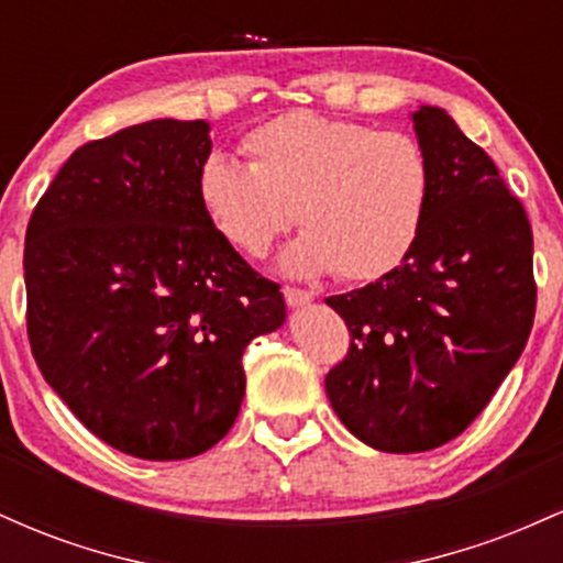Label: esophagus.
I'll return each instance as SVG.
<instances>
[{
  "instance_id": "obj_1",
  "label": "esophagus",
  "mask_w": 563,
  "mask_h": 563,
  "mask_svg": "<svg viewBox=\"0 0 563 563\" xmlns=\"http://www.w3.org/2000/svg\"><path fill=\"white\" fill-rule=\"evenodd\" d=\"M283 296H286L288 307H303V303H309L314 299L312 290H301V288H294V286L283 288Z\"/></svg>"
}]
</instances>
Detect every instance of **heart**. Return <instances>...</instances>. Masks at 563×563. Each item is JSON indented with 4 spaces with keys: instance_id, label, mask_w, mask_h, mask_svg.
<instances>
[{
    "instance_id": "b5f03b06",
    "label": "heart",
    "mask_w": 563,
    "mask_h": 563,
    "mask_svg": "<svg viewBox=\"0 0 563 563\" xmlns=\"http://www.w3.org/2000/svg\"><path fill=\"white\" fill-rule=\"evenodd\" d=\"M243 153L249 166L222 156L200 166L198 200L245 256L267 254L296 211L307 232L283 267L365 283L399 267L421 235L431 166L412 134L296 111L254 129Z\"/></svg>"
}]
</instances>
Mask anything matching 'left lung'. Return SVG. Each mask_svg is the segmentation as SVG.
Returning a JSON list of instances; mask_svg holds the SVG:
<instances>
[{
  "label": "left lung",
  "instance_id": "left-lung-1",
  "mask_svg": "<svg viewBox=\"0 0 563 563\" xmlns=\"http://www.w3.org/2000/svg\"><path fill=\"white\" fill-rule=\"evenodd\" d=\"M412 124L431 166L421 235L391 273L325 299L352 335L328 399L380 452L463 434L525 352L538 303L532 228L493 158L442 108Z\"/></svg>",
  "mask_w": 563,
  "mask_h": 563
}]
</instances>
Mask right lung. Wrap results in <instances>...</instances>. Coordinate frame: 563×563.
I'll return each instance as SVG.
<instances>
[{
    "mask_svg": "<svg viewBox=\"0 0 563 563\" xmlns=\"http://www.w3.org/2000/svg\"><path fill=\"white\" fill-rule=\"evenodd\" d=\"M206 121L156 119L70 153L25 230V325L44 380L111 448L200 455L235 423L251 339L286 320L280 286L198 200Z\"/></svg>",
    "mask_w": 563,
    "mask_h": 563,
    "instance_id": "right-lung-1",
    "label": "right lung"
}]
</instances>
